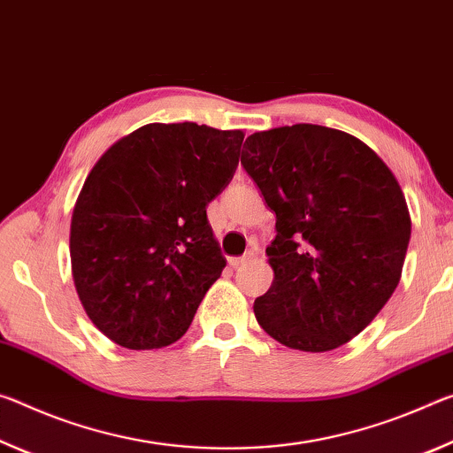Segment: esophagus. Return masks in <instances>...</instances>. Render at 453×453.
<instances>
[{"mask_svg":"<svg viewBox=\"0 0 453 453\" xmlns=\"http://www.w3.org/2000/svg\"><path fill=\"white\" fill-rule=\"evenodd\" d=\"M253 257H255L253 250H249V253H244L242 257H231V258H228V265L234 266V269H236V266H241L242 263L250 261V258H253Z\"/></svg>","mask_w":453,"mask_h":453,"instance_id":"34e87169","label":"esophagus"}]
</instances>
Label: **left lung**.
<instances>
[{
    "label": "left lung",
    "instance_id": "1",
    "mask_svg": "<svg viewBox=\"0 0 453 453\" xmlns=\"http://www.w3.org/2000/svg\"><path fill=\"white\" fill-rule=\"evenodd\" d=\"M241 165L277 214L258 325L291 349H337L402 279L411 219L397 178L359 138L317 124L255 132Z\"/></svg>",
    "mask_w": 453,
    "mask_h": 453
}]
</instances>
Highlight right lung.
Wrapping results in <instances>:
<instances>
[{
  "instance_id": "1",
  "label": "right lung",
  "mask_w": 453,
  "mask_h": 453,
  "mask_svg": "<svg viewBox=\"0 0 453 453\" xmlns=\"http://www.w3.org/2000/svg\"><path fill=\"white\" fill-rule=\"evenodd\" d=\"M242 130L146 124L108 148L72 212L81 307L126 349L180 339L226 266L206 204L231 182Z\"/></svg>"
}]
</instances>
